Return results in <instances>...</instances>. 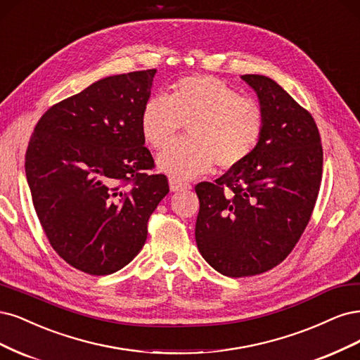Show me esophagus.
Masks as SVG:
<instances>
[{
    "label": "esophagus",
    "mask_w": 360,
    "mask_h": 360,
    "mask_svg": "<svg viewBox=\"0 0 360 360\" xmlns=\"http://www.w3.org/2000/svg\"><path fill=\"white\" fill-rule=\"evenodd\" d=\"M169 185H170V190L172 191H179V190H184V188H190V184L182 182V181L175 179V178H170L169 179Z\"/></svg>",
    "instance_id": "esophagus-1"
}]
</instances>
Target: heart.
Returning a JSON list of instances; mask_svg holds the SVG:
<instances>
[{"mask_svg": "<svg viewBox=\"0 0 360 360\" xmlns=\"http://www.w3.org/2000/svg\"><path fill=\"white\" fill-rule=\"evenodd\" d=\"M187 124L188 139L169 145L158 167L175 179H191L214 163L231 169L260 142L264 113L260 104L210 75L179 79L167 97H149L142 108L141 130L154 148L166 146Z\"/></svg>", "mask_w": 360, "mask_h": 360, "instance_id": "heart-1", "label": "heart"}]
</instances>
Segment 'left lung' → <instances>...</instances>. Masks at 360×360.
I'll return each mask as SVG.
<instances>
[{
    "instance_id": "1",
    "label": "left lung",
    "mask_w": 360,
    "mask_h": 360,
    "mask_svg": "<svg viewBox=\"0 0 360 360\" xmlns=\"http://www.w3.org/2000/svg\"><path fill=\"white\" fill-rule=\"evenodd\" d=\"M242 79L256 91L264 129L256 149L215 182L195 185V242L215 271L231 278L280 264L314 211L323 170L317 124L275 80Z\"/></svg>"
}]
</instances>
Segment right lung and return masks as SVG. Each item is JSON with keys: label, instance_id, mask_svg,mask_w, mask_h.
<instances>
[{"label": "right lung", "instance_id": "add662e5", "mask_svg": "<svg viewBox=\"0 0 360 360\" xmlns=\"http://www.w3.org/2000/svg\"><path fill=\"white\" fill-rule=\"evenodd\" d=\"M157 70L104 77L44 112L25 173L34 210L58 256L109 275L145 245L148 219L169 193L141 130Z\"/></svg>", "mask_w": 360, "mask_h": 360}]
</instances>
